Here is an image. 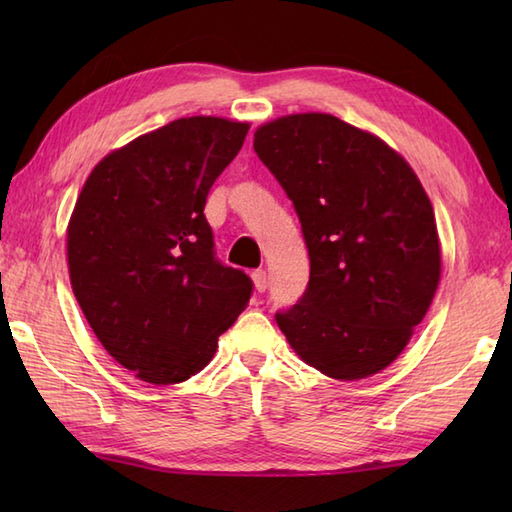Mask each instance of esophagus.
<instances>
[{
    "label": "esophagus",
    "instance_id": "esophagus-1",
    "mask_svg": "<svg viewBox=\"0 0 512 512\" xmlns=\"http://www.w3.org/2000/svg\"><path fill=\"white\" fill-rule=\"evenodd\" d=\"M253 284H255V290L257 292H264L266 288H268V275H266V270H255L253 273Z\"/></svg>",
    "mask_w": 512,
    "mask_h": 512
}]
</instances>
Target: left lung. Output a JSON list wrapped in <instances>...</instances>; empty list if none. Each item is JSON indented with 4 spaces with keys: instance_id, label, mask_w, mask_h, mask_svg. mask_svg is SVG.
I'll list each match as a JSON object with an SVG mask.
<instances>
[{
    "instance_id": "obj_1",
    "label": "left lung",
    "mask_w": 512,
    "mask_h": 512,
    "mask_svg": "<svg viewBox=\"0 0 512 512\" xmlns=\"http://www.w3.org/2000/svg\"><path fill=\"white\" fill-rule=\"evenodd\" d=\"M255 154L299 215L310 255L303 297L275 314L303 361L367 378L405 350L440 281L433 206L383 140L332 114H292L255 132Z\"/></svg>"
}]
</instances>
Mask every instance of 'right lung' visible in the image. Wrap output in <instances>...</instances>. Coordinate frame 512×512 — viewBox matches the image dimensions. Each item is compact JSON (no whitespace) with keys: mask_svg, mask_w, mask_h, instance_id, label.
I'll return each mask as SVG.
<instances>
[{"mask_svg":"<svg viewBox=\"0 0 512 512\" xmlns=\"http://www.w3.org/2000/svg\"><path fill=\"white\" fill-rule=\"evenodd\" d=\"M246 134L226 118H178L105 156L76 200L74 297L114 361L145 383L198 374L253 295L244 270L215 257L204 217Z\"/></svg>","mask_w":512,"mask_h":512,"instance_id":"1","label":"right lung"}]
</instances>
